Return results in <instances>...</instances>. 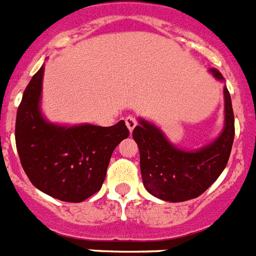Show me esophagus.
<instances>
[{"mask_svg": "<svg viewBox=\"0 0 256 256\" xmlns=\"http://www.w3.org/2000/svg\"><path fill=\"white\" fill-rule=\"evenodd\" d=\"M124 124L128 126V132H132V130H134L135 126H136V120H135V117H132V116H128V117L124 118Z\"/></svg>", "mask_w": 256, "mask_h": 256, "instance_id": "34e87169", "label": "esophagus"}]
</instances>
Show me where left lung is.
<instances>
[{
	"instance_id": "8db88e82",
	"label": "left lung",
	"mask_w": 256,
	"mask_h": 256,
	"mask_svg": "<svg viewBox=\"0 0 256 256\" xmlns=\"http://www.w3.org/2000/svg\"><path fill=\"white\" fill-rule=\"evenodd\" d=\"M209 74L224 82L214 68ZM225 120L221 134L202 147L184 150L166 136L152 122L138 118L132 138L139 147L143 186L152 196L168 202H182L202 194L225 170L234 142V113L230 93L224 86Z\"/></svg>"
}]
</instances>
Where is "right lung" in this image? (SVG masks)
I'll use <instances>...</instances> for the list:
<instances>
[{"label": "right lung", "mask_w": 256, "mask_h": 256, "mask_svg": "<svg viewBox=\"0 0 256 256\" xmlns=\"http://www.w3.org/2000/svg\"><path fill=\"white\" fill-rule=\"evenodd\" d=\"M43 74L44 66L18 106L16 151L32 186L60 201L81 202L101 189L114 148L130 132L124 121L110 128L47 121L40 108Z\"/></svg>", "instance_id": "1"}]
</instances>
